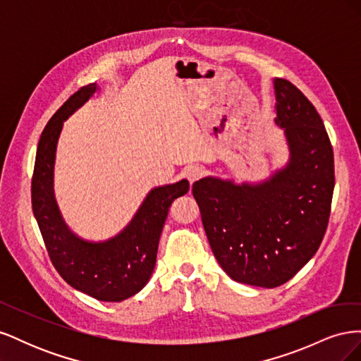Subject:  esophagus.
<instances>
[{
    "label": "esophagus",
    "instance_id": "1",
    "mask_svg": "<svg viewBox=\"0 0 361 361\" xmlns=\"http://www.w3.org/2000/svg\"><path fill=\"white\" fill-rule=\"evenodd\" d=\"M183 173H185V176L188 178L190 182H194L195 179H199L202 174L204 173V169L202 166H199V164H191V166L185 167Z\"/></svg>",
    "mask_w": 361,
    "mask_h": 361
}]
</instances>
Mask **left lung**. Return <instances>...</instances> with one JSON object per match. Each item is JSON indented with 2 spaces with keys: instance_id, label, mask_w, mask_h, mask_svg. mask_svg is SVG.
Returning a JSON list of instances; mask_svg holds the SVG:
<instances>
[{
  "instance_id": "1",
  "label": "left lung",
  "mask_w": 361,
  "mask_h": 361,
  "mask_svg": "<svg viewBox=\"0 0 361 361\" xmlns=\"http://www.w3.org/2000/svg\"><path fill=\"white\" fill-rule=\"evenodd\" d=\"M274 123L289 159L260 182L204 176L192 183L212 253L235 281L277 288L318 251L334 190L333 147L322 118L297 87L272 80Z\"/></svg>"
}]
</instances>
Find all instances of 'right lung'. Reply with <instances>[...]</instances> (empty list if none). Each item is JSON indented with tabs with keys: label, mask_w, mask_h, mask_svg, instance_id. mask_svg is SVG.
Masks as SVG:
<instances>
[{
	"label": "right lung",
	"mask_w": 361,
	"mask_h": 361,
	"mask_svg": "<svg viewBox=\"0 0 361 361\" xmlns=\"http://www.w3.org/2000/svg\"><path fill=\"white\" fill-rule=\"evenodd\" d=\"M99 90L96 82L82 87L59 108L43 129L32 173L31 204L59 274L76 290L99 301L117 302L147 285L170 204L188 192L190 182L180 179L152 188L130 221L104 241L85 239L72 231L64 221L54 191L57 145L64 122Z\"/></svg>",
	"instance_id": "1"
}]
</instances>
